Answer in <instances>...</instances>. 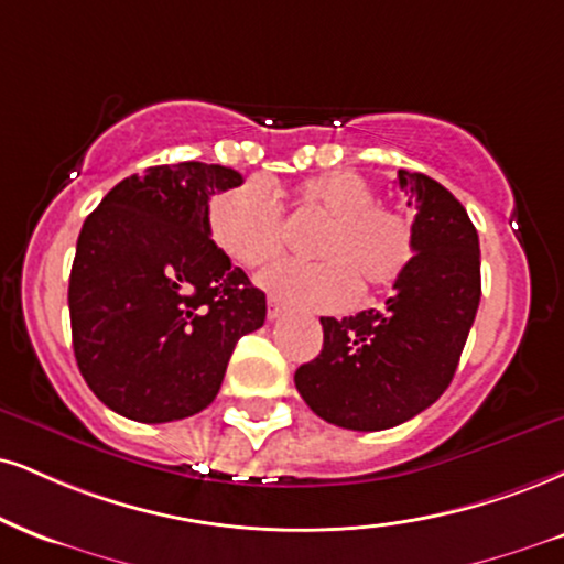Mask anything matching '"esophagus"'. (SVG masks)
<instances>
[{
  "instance_id": "obj_1",
  "label": "esophagus",
  "mask_w": 564,
  "mask_h": 564,
  "mask_svg": "<svg viewBox=\"0 0 564 564\" xmlns=\"http://www.w3.org/2000/svg\"><path fill=\"white\" fill-rule=\"evenodd\" d=\"M283 315V304L275 300V296H270L268 300V321H278V317Z\"/></svg>"
}]
</instances>
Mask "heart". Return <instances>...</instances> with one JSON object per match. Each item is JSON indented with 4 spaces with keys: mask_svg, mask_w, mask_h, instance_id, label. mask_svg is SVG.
<instances>
[{
    "mask_svg": "<svg viewBox=\"0 0 564 564\" xmlns=\"http://www.w3.org/2000/svg\"><path fill=\"white\" fill-rule=\"evenodd\" d=\"M300 202L328 217L317 262L286 260L260 275L275 300L315 312H338L357 302L359 283L389 289L415 257V230L397 209L378 205L372 183L355 171L315 175L300 186ZM217 247L243 268L273 262L286 239V217L264 181H247L223 194L209 215Z\"/></svg>",
    "mask_w": 564,
    "mask_h": 564,
    "instance_id": "obj_1",
    "label": "heart"
}]
</instances>
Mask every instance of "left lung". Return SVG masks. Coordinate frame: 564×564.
I'll return each instance as SVG.
<instances>
[{
	"label": "left lung",
	"instance_id": "obj_1",
	"mask_svg": "<svg viewBox=\"0 0 564 564\" xmlns=\"http://www.w3.org/2000/svg\"><path fill=\"white\" fill-rule=\"evenodd\" d=\"M415 205V257L383 310L321 317L323 351L294 372L325 423L386 431L436 402L452 383L480 302L478 230L438 181L399 171Z\"/></svg>",
	"mask_w": 564,
	"mask_h": 564
}]
</instances>
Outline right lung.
<instances>
[{
  "label": "right lung",
  "mask_w": 564,
  "mask_h": 564,
  "mask_svg": "<svg viewBox=\"0 0 564 564\" xmlns=\"http://www.w3.org/2000/svg\"><path fill=\"white\" fill-rule=\"evenodd\" d=\"M241 173L207 162L120 181L80 228L67 286L80 376L112 412L171 423L213 404L264 294L213 241L209 199Z\"/></svg>",
  "instance_id": "add662e5"
}]
</instances>
